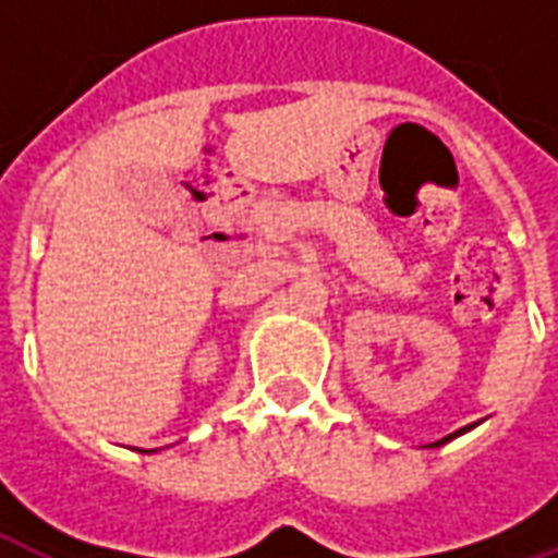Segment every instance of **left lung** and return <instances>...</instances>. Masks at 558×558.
<instances>
[{"label":"left lung","instance_id":"obj_1","mask_svg":"<svg viewBox=\"0 0 558 558\" xmlns=\"http://www.w3.org/2000/svg\"><path fill=\"white\" fill-rule=\"evenodd\" d=\"M472 427H475V424H469V427H463V430H457V433H448V436H445V439H439V442H430V445H427V448H439V445L451 442V439H457V436H460V433L472 430Z\"/></svg>","mask_w":558,"mask_h":558}]
</instances>
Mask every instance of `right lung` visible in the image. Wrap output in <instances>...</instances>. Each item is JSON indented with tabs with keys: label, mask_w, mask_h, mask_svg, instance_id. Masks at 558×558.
<instances>
[{
	"label": "right lung",
	"mask_w": 558,
	"mask_h": 558,
	"mask_svg": "<svg viewBox=\"0 0 558 558\" xmlns=\"http://www.w3.org/2000/svg\"><path fill=\"white\" fill-rule=\"evenodd\" d=\"M146 454H151V451H146Z\"/></svg>",
	"instance_id": "right-lung-1"
}]
</instances>
